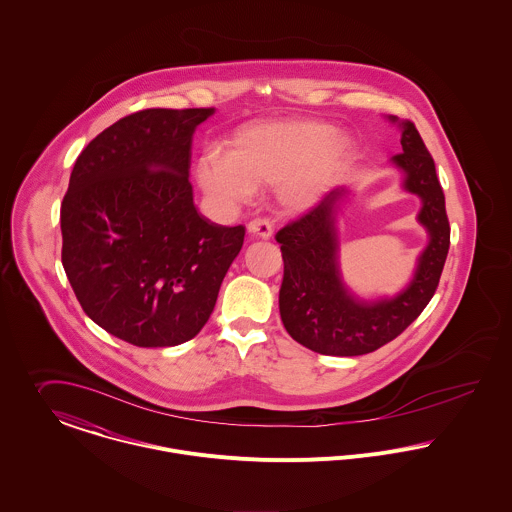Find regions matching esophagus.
<instances>
[{"label": "esophagus", "instance_id": "esophagus-1", "mask_svg": "<svg viewBox=\"0 0 512 512\" xmlns=\"http://www.w3.org/2000/svg\"><path fill=\"white\" fill-rule=\"evenodd\" d=\"M247 231L255 237H261V239H269L273 235V224L265 218H257V220H251L247 224Z\"/></svg>", "mask_w": 512, "mask_h": 512}]
</instances>
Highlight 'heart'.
Masks as SVG:
<instances>
[{"label": "heart", "instance_id": "heart-1", "mask_svg": "<svg viewBox=\"0 0 512 512\" xmlns=\"http://www.w3.org/2000/svg\"><path fill=\"white\" fill-rule=\"evenodd\" d=\"M351 145L318 121L263 123L241 133L226 153L206 151L196 165L200 188L214 200L243 204L257 184H277L286 210L314 206L347 161Z\"/></svg>", "mask_w": 512, "mask_h": 512}]
</instances>
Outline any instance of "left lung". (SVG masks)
<instances>
[{"label":"left lung","mask_w":512,"mask_h":512,"mask_svg":"<svg viewBox=\"0 0 512 512\" xmlns=\"http://www.w3.org/2000/svg\"><path fill=\"white\" fill-rule=\"evenodd\" d=\"M402 153L391 159L402 172V188L416 194L422 208L416 216L428 233V245L418 257L414 277L395 296L365 300L341 279L338 210L349 194L345 186L324 196L300 220L277 233L284 261L279 308L292 340L322 353L353 357L395 340L434 296L450 249L446 198L418 129L398 121Z\"/></svg>","instance_id":"left-lung-1"}]
</instances>
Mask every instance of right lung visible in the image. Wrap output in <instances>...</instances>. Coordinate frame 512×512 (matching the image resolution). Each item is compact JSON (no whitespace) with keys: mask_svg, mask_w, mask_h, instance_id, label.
Masks as SVG:
<instances>
[{"mask_svg":"<svg viewBox=\"0 0 512 512\" xmlns=\"http://www.w3.org/2000/svg\"><path fill=\"white\" fill-rule=\"evenodd\" d=\"M214 108L143 110L78 155L60 206L62 267L82 310L137 347L192 340L208 322L245 228L198 214L192 135Z\"/></svg>","mask_w":512,"mask_h":512,"instance_id":"right-lung-1","label":"right lung"}]
</instances>
